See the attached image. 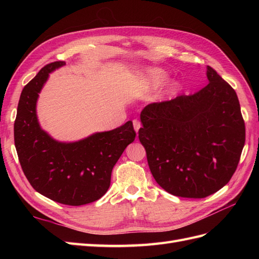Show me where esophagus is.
<instances>
[{
    "mask_svg": "<svg viewBox=\"0 0 259 259\" xmlns=\"http://www.w3.org/2000/svg\"><path fill=\"white\" fill-rule=\"evenodd\" d=\"M133 125H134V130L136 133H138V130L140 128V125H142V123H140L137 119L133 120Z\"/></svg>",
    "mask_w": 259,
    "mask_h": 259,
    "instance_id": "esophagus-1",
    "label": "esophagus"
}]
</instances>
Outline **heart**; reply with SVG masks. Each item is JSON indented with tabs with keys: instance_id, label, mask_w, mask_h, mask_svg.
<instances>
[{
	"instance_id": "heart-1",
	"label": "heart",
	"mask_w": 259,
	"mask_h": 259,
	"mask_svg": "<svg viewBox=\"0 0 259 259\" xmlns=\"http://www.w3.org/2000/svg\"><path fill=\"white\" fill-rule=\"evenodd\" d=\"M140 77H142L143 85L147 86V88H149V86L158 85L163 80V76L158 71H155V70H151V69L147 70V71L144 74H142V76Z\"/></svg>"
}]
</instances>
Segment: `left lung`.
<instances>
[{"instance_id": "left-lung-1", "label": "left lung", "mask_w": 259, "mask_h": 259, "mask_svg": "<svg viewBox=\"0 0 259 259\" xmlns=\"http://www.w3.org/2000/svg\"><path fill=\"white\" fill-rule=\"evenodd\" d=\"M208 84L193 95L153 103L140 113L138 138L149 168L168 193L201 199L229 183L245 143L237 93L207 66Z\"/></svg>"}]
</instances>
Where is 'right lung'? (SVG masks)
<instances>
[{"label":"right lung","mask_w":259,"mask_h":259,"mask_svg":"<svg viewBox=\"0 0 259 259\" xmlns=\"http://www.w3.org/2000/svg\"><path fill=\"white\" fill-rule=\"evenodd\" d=\"M65 65V61L51 62L23 88L14 139L21 168L33 189L61 204L79 206L107 192L112 168L136 133L132 121L74 143L57 142L44 132L36 117L38 93L50 73Z\"/></svg>","instance_id":"obj_1"}]
</instances>
